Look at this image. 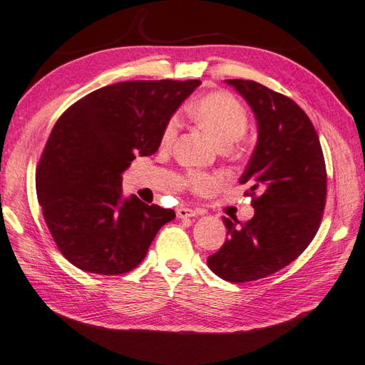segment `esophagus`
<instances>
[{
  "instance_id": "esophagus-1",
  "label": "esophagus",
  "mask_w": 365,
  "mask_h": 365,
  "mask_svg": "<svg viewBox=\"0 0 365 365\" xmlns=\"http://www.w3.org/2000/svg\"><path fill=\"white\" fill-rule=\"evenodd\" d=\"M175 213H177V217L186 219V217H194V216H196L197 211L192 210V208H188V207H179V208L175 210Z\"/></svg>"
}]
</instances>
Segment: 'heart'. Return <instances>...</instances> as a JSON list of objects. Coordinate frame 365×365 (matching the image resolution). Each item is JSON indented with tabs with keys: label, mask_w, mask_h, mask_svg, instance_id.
<instances>
[{
	"label": "heart",
	"mask_w": 365,
	"mask_h": 365,
	"mask_svg": "<svg viewBox=\"0 0 365 365\" xmlns=\"http://www.w3.org/2000/svg\"><path fill=\"white\" fill-rule=\"evenodd\" d=\"M191 113L194 120L211 133V137L217 141L219 146L235 143L247 129V113L238 101L225 91H213L200 98L194 104ZM179 127V116H173L166 123L162 133L163 146H169L175 140ZM186 183L192 190L203 191L215 186L216 179L205 173L191 171L186 175Z\"/></svg>",
	"instance_id": "obj_1"
}]
</instances>
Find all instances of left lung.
Instances as JSON below:
<instances>
[{
    "mask_svg": "<svg viewBox=\"0 0 365 365\" xmlns=\"http://www.w3.org/2000/svg\"><path fill=\"white\" fill-rule=\"evenodd\" d=\"M247 101L258 143L240 182L255 215L241 224L224 217L228 238L208 267L227 282H255L278 272L314 238L327 200V168L317 132L292 99L258 82L227 79Z\"/></svg>",
    "mask_w": 365,
    "mask_h": 365,
    "instance_id": "obj_1",
    "label": "left lung"
}]
</instances>
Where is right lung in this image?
Masks as SVG:
<instances>
[{"mask_svg":"<svg viewBox=\"0 0 365 365\" xmlns=\"http://www.w3.org/2000/svg\"><path fill=\"white\" fill-rule=\"evenodd\" d=\"M199 81H127L91 91L58 118L37 168L45 222L86 272L120 275L144 259L174 210L123 197L135 155L155 154L166 123Z\"/></svg>","mask_w":365,"mask_h":365,"instance_id":"right-lung-1","label":"right lung"}]
</instances>
